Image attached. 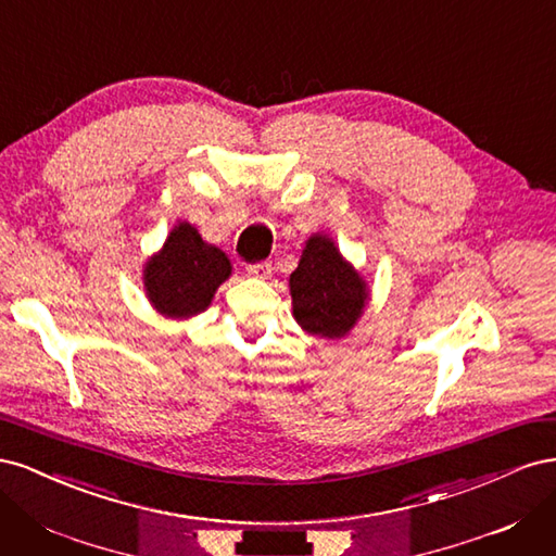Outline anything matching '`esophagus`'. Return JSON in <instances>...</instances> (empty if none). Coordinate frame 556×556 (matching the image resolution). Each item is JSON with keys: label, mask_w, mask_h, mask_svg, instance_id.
Here are the masks:
<instances>
[{"label": "esophagus", "mask_w": 556, "mask_h": 556, "mask_svg": "<svg viewBox=\"0 0 556 556\" xmlns=\"http://www.w3.org/2000/svg\"><path fill=\"white\" fill-rule=\"evenodd\" d=\"M271 271H274V266L268 264V262L248 266V276H252V278H260V280H266L268 276H271Z\"/></svg>", "instance_id": "esophagus-1"}]
</instances>
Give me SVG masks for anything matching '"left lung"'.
Returning a JSON list of instances; mask_svg holds the SVG:
<instances>
[{
    "mask_svg": "<svg viewBox=\"0 0 556 556\" xmlns=\"http://www.w3.org/2000/svg\"><path fill=\"white\" fill-rule=\"evenodd\" d=\"M292 315L311 336L339 341L364 315L371 290L327 233H311L290 276Z\"/></svg>",
    "mask_w": 556,
    "mask_h": 556,
    "instance_id": "1",
    "label": "left lung"
}]
</instances>
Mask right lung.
Returning a JSON list of instances; mask_svg holds the SVG:
<instances>
[{
    "instance_id": "1",
    "label": "right lung",
    "mask_w": 556,
    "mask_h": 556,
    "mask_svg": "<svg viewBox=\"0 0 556 556\" xmlns=\"http://www.w3.org/2000/svg\"><path fill=\"white\" fill-rule=\"evenodd\" d=\"M231 276L225 252L206 243L188 220H178L164 245L143 264V290L160 315L190 319L204 313L217 288Z\"/></svg>"
}]
</instances>
